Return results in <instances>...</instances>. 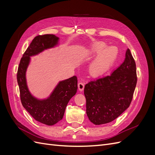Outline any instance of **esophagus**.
I'll return each instance as SVG.
<instances>
[{"mask_svg": "<svg viewBox=\"0 0 155 155\" xmlns=\"http://www.w3.org/2000/svg\"><path fill=\"white\" fill-rule=\"evenodd\" d=\"M84 87H85V83H84L83 82L80 81L78 83V88H79V91H83Z\"/></svg>", "mask_w": 155, "mask_h": 155, "instance_id": "34e87169", "label": "esophagus"}]
</instances>
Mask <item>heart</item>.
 <instances>
[{
    "instance_id": "heart-1",
    "label": "heart",
    "mask_w": 155,
    "mask_h": 155,
    "mask_svg": "<svg viewBox=\"0 0 155 155\" xmlns=\"http://www.w3.org/2000/svg\"><path fill=\"white\" fill-rule=\"evenodd\" d=\"M104 47V44L99 43L96 46L95 50L97 51H100ZM116 55L117 50L113 46H110L104 49L92 63L91 68L93 72L97 74L104 71L113 63Z\"/></svg>"
}]
</instances>
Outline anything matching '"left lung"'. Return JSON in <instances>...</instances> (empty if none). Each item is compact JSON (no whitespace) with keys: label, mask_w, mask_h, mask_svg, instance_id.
<instances>
[{"label":"left lung","mask_w":155,"mask_h":155,"mask_svg":"<svg viewBox=\"0 0 155 155\" xmlns=\"http://www.w3.org/2000/svg\"><path fill=\"white\" fill-rule=\"evenodd\" d=\"M137 83L135 61L129 49L125 59L111 74L86 84L88 118L95 125L111 122L130 106Z\"/></svg>","instance_id":"8db88e82"}]
</instances>
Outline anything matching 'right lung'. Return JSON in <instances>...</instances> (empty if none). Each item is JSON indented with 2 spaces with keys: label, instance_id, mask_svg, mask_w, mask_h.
Masks as SVG:
<instances>
[{
  "label": "right lung",
  "instance_id": "right-lung-1",
  "mask_svg": "<svg viewBox=\"0 0 155 155\" xmlns=\"http://www.w3.org/2000/svg\"><path fill=\"white\" fill-rule=\"evenodd\" d=\"M58 39V37L52 34L39 35L34 37L23 54L17 74L22 106L36 121L48 125H53L63 119L69 100L77 92L78 78L74 76L59 82L50 97L45 100H38L31 95L28 89L25 75L30 56L53 47L57 44Z\"/></svg>",
  "mask_w": 155,
  "mask_h": 155
}]
</instances>
